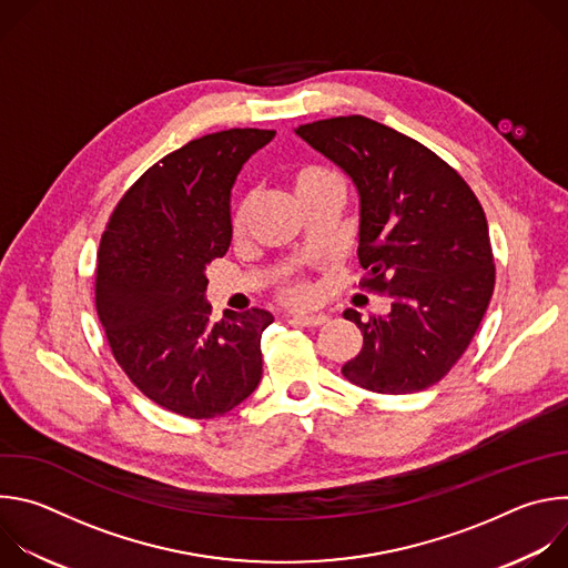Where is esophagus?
<instances>
[{"label": "esophagus", "mask_w": 568, "mask_h": 568, "mask_svg": "<svg viewBox=\"0 0 568 568\" xmlns=\"http://www.w3.org/2000/svg\"><path fill=\"white\" fill-rule=\"evenodd\" d=\"M326 321H328L326 314H292V323H296V326H305V328L323 326Z\"/></svg>", "instance_id": "obj_1"}]
</instances>
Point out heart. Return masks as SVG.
<instances>
[{"instance_id": "b5f03b06", "label": "heart", "mask_w": 568, "mask_h": 568, "mask_svg": "<svg viewBox=\"0 0 568 568\" xmlns=\"http://www.w3.org/2000/svg\"><path fill=\"white\" fill-rule=\"evenodd\" d=\"M290 186H292V193L296 195L298 202L307 200L310 195L314 193H321L326 189H344L342 180L337 173H333L331 169L326 166H318V164H305V166H298L292 175H290ZM247 213H250V200H242L235 211H233V217H231V229L233 233H240L242 229H245V222H247ZM283 296L292 303H303L310 298V287L305 283H287L283 287Z\"/></svg>"}]
</instances>
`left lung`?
<instances>
[{
  "label": "left lung",
  "mask_w": 568,
  "mask_h": 568,
  "mask_svg": "<svg viewBox=\"0 0 568 568\" xmlns=\"http://www.w3.org/2000/svg\"><path fill=\"white\" fill-rule=\"evenodd\" d=\"M359 193L362 287L390 296L386 316L362 321L348 382L373 393H416L440 382L467 351L495 292V256L483 206L436 152L353 114L296 128Z\"/></svg>",
  "instance_id": "left-lung-1"
}]
</instances>
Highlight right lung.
Listing matches in <instances>:
<instances>
[{
  "instance_id": "right-lung-1",
  "label": "right lung",
  "mask_w": 568,
  "mask_h": 568,
  "mask_svg": "<svg viewBox=\"0 0 568 568\" xmlns=\"http://www.w3.org/2000/svg\"><path fill=\"white\" fill-rule=\"evenodd\" d=\"M274 130L233 128L159 159L121 197L99 247L97 312L130 382L184 418L224 416L263 375L267 310L211 321L206 265L231 245V189Z\"/></svg>"
}]
</instances>
